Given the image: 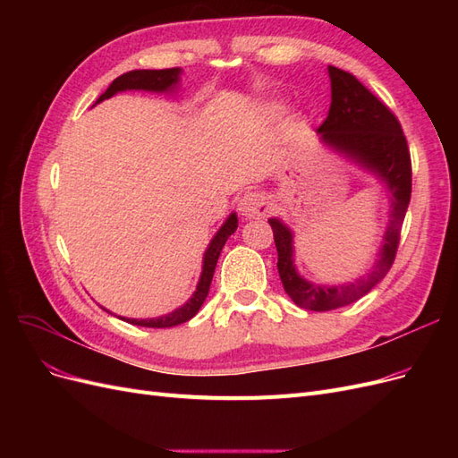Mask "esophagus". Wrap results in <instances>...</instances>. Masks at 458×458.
Listing matches in <instances>:
<instances>
[{"instance_id": "esophagus-1", "label": "esophagus", "mask_w": 458, "mask_h": 458, "mask_svg": "<svg viewBox=\"0 0 458 458\" xmlns=\"http://www.w3.org/2000/svg\"><path fill=\"white\" fill-rule=\"evenodd\" d=\"M269 210V204L267 199L261 195L258 191H250V192H244L239 200V214L244 219H258L263 217Z\"/></svg>"}]
</instances>
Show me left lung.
Here are the masks:
<instances>
[{"label": "left lung", "instance_id": "8db88e82", "mask_svg": "<svg viewBox=\"0 0 458 458\" xmlns=\"http://www.w3.org/2000/svg\"><path fill=\"white\" fill-rule=\"evenodd\" d=\"M328 78L332 101L327 120L317 130L318 141L378 179L390 197V219L378 258L367 275L344 284H317L296 267L293 229L281 217H269L284 293L296 306L310 311L348 306L369 294L384 279L395 259L401 225L411 200V155L403 130L392 110L342 68L328 66Z\"/></svg>", "mask_w": 458, "mask_h": 458}]
</instances>
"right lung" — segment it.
<instances>
[{"instance_id":"1","label":"right lung","mask_w":458,"mask_h":458,"mask_svg":"<svg viewBox=\"0 0 458 458\" xmlns=\"http://www.w3.org/2000/svg\"><path fill=\"white\" fill-rule=\"evenodd\" d=\"M182 68H164V71H131L118 76L113 84L108 86V89L97 99L95 105H99L105 99H110L116 93L122 91H150V93H175L179 88V81H182ZM239 227V217L234 212H231L227 216V219L224 221V225L217 229V233L214 234V239L208 244L204 258H202V271L199 276V284L197 290L192 293V296L183 303L182 308L174 310L172 313H165L160 317H150V318H126L120 317L123 321H128L131 325L137 327H150V328H165V327H175L187 323L189 318L195 317L199 313V310L202 308V303L208 296V290H210V283L212 276L216 271V263L217 258L221 254V248L225 246L227 239L231 234L237 231ZM105 310V308H103ZM108 311V310H105ZM110 313V311H108Z\"/></svg>"}]
</instances>
